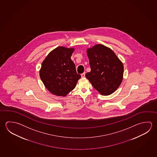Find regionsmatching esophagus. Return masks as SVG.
Masks as SVG:
<instances>
[{"instance_id":"1","label":"esophagus","mask_w":157,"mask_h":157,"mask_svg":"<svg viewBox=\"0 0 157 157\" xmlns=\"http://www.w3.org/2000/svg\"><path fill=\"white\" fill-rule=\"evenodd\" d=\"M81 76H82V78L85 77V73H82V74L81 75Z\"/></svg>"}]
</instances>
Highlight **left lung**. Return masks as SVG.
Returning <instances> with one entry per match:
<instances>
[{
  "label": "left lung",
  "mask_w": 157,
  "mask_h": 157,
  "mask_svg": "<svg viewBox=\"0 0 157 157\" xmlns=\"http://www.w3.org/2000/svg\"><path fill=\"white\" fill-rule=\"evenodd\" d=\"M91 71L85 77L102 95L115 91L123 79L124 66L113 50L102 44L87 50Z\"/></svg>",
  "instance_id": "left-lung-1"
}]
</instances>
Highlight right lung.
Segmentation results:
<instances>
[{
	"instance_id": "1",
	"label": "right lung",
	"mask_w": 157,
	"mask_h": 157,
	"mask_svg": "<svg viewBox=\"0 0 157 157\" xmlns=\"http://www.w3.org/2000/svg\"><path fill=\"white\" fill-rule=\"evenodd\" d=\"M75 48L58 47L42 63L40 77L48 90L57 96H66L81 78L71 57Z\"/></svg>"
}]
</instances>
